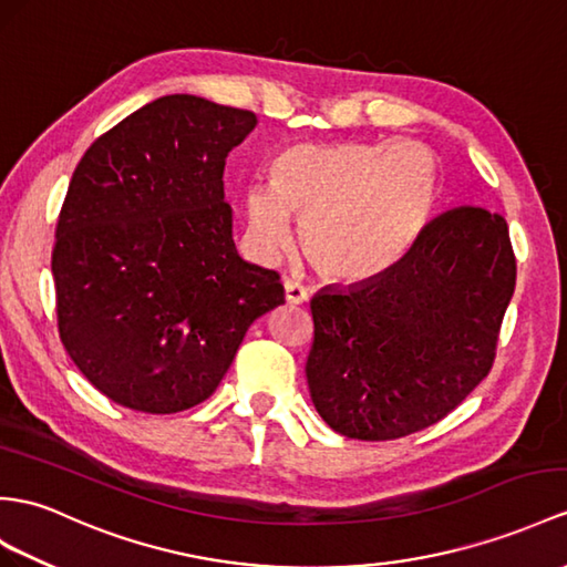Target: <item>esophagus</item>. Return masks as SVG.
Segmentation results:
<instances>
[{
  "label": "esophagus",
  "instance_id": "1",
  "mask_svg": "<svg viewBox=\"0 0 567 567\" xmlns=\"http://www.w3.org/2000/svg\"><path fill=\"white\" fill-rule=\"evenodd\" d=\"M284 291L288 306H302V302H308V288L298 281H286Z\"/></svg>",
  "mask_w": 567,
  "mask_h": 567
}]
</instances>
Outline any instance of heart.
Instances as JSON below:
<instances>
[{
  "label": "heart",
  "instance_id": "heart-1",
  "mask_svg": "<svg viewBox=\"0 0 567 567\" xmlns=\"http://www.w3.org/2000/svg\"><path fill=\"white\" fill-rule=\"evenodd\" d=\"M440 192L433 151L419 142L298 144L274 161V185L243 189L245 245L271 261L302 220L306 252L331 279L370 281L411 250Z\"/></svg>",
  "mask_w": 567,
  "mask_h": 567
}]
</instances>
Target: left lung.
<instances>
[{
  "mask_svg": "<svg viewBox=\"0 0 567 567\" xmlns=\"http://www.w3.org/2000/svg\"><path fill=\"white\" fill-rule=\"evenodd\" d=\"M515 279L505 218L460 206L431 220L390 271L324 286L310 300L306 363L317 413L355 440L445 419L488 375Z\"/></svg>",
  "mask_w": 567,
  "mask_h": 567,
  "instance_id": "1",
  "label": "left lung"
}]
</instances>
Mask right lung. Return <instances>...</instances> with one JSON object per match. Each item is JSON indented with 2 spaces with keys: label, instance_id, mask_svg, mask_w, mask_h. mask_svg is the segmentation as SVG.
Returning <instances> with one entry per match:
<instances>
[{
  "label": "right lung",
  "instance_id": "add662e5",
  "mask_svg": "<svg viewBox=\"0 0 567 567\" xmlns=\"http://www.w3.org/2000/svg\"><path fill=\"white\" fill-rule=\"evenodd\" d=\"M250 110L175 93L146 103L79 161L52 276L66 353L115 404L175 413L224 380L245 331L284 306L279 274L245 261L224 197Z\"/></svg>",
  "mask_w": 567,
  "mask_h": 567
}]
</instances>
